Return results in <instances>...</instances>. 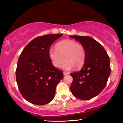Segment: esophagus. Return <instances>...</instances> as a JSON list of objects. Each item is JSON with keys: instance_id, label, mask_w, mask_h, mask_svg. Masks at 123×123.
Returning a JSON list of instances; mask_svg holds the SVG:
<instances>
[{"instance_id": "esophagus-1", "label": "esophagus", "mask_w": 123, "mask_h": 123, "mask_svg": "<svg viewBox=\"0 0 123 123\" xmlns=\"http://www.w3.org/2000/svg\"><path fill=\"white\" fill-rule=\"evenodd\" d=\"M68 73H66V72H64L63 73V74H64V75H67V74H68Z\"/></svg>"}]
</instances>
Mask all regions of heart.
<instances>
[{"label":"heart","mask_w":123,"mask_h":123,"mask_svg":"<svg viewBox=\"0 0 123 123\" xmlns=\"http://www.w3.org/2000/svg\"><path fill=\"white\" fill-rule=\"evenodd\" d=\"M48 54L52 64L56 68H60L67 60L63 65V69L66 70L75 67L77 69L81 68L86 59V50L83 46L71 40L59 42L56 48L49 49Z\"/></svg>","instance_id":"1"}]
</instances>
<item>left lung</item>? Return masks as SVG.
I'll use <instances>...</instances> for the list:
<instances>
[{
    "label": "left lung",
    "mask_w": 123,
    "mask_h": 123,
    "mask_svg": "<svg viewBox=\"0 0 123 123\" xmlns=\"http://www.w3.org/2000/svg\"><path fill=\"white\" fill-rule=\"evenodd\" d=\"M83 46L86 59L80 71L70 74L73 77L70 90L80 100L91 99L99 95L106 85L111 69L110 59L104 47L89 36H69Z\"/></svg>",
    "instance_id": "8db88e82"
}]
</instances>
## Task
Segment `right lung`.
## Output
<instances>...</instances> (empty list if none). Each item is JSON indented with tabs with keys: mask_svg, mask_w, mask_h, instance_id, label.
Returning <instances> with one entry per match:
<instances>
[{
	"mask_svg": "<svg viewBox=\"0 0 123 123\" xmlns=\"http://www.w3.org/2000/svg\"><path fill=\"white\" fill-rule=\"evenodd\" d=\"M63 34L46 35L34 38L19 57L16 80L25 100L43 105L54 97L56 87L63 78L62 71L55 68L49 57V50Z\"/></svg>",
	"mask_w": 123,
	"mask_h": 123,
	"instance_id": "add662e5",
	"label": "right lung"
}]
</instances>
